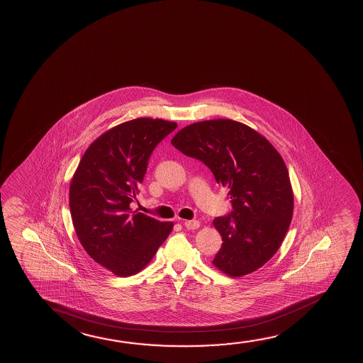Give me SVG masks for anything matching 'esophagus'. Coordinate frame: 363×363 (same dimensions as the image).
<instances>
[{
    "label": "esophagus",
    "mask_w": 363,
    "mask_h": 363,
    "mask_svg": "<svg viewBox=\"0 0 363 363\" xmlns=\"http://www.w3.org/2000/svg\"><path fill=\"white\" fill-rule=\"evenodd\" d=\"M184 225L188 230H196V228H199L201 222L199 220H185Z\"/></svg>",
    "instance_id": "1"
}]
</instances>
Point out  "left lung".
I'll return each instance as SVG.
<instances>
[{"instance_id": "left-lung-1", "label": "left lung", "mask_w": 363, "mask_h": 363, "mask_svg": "<svg viewBox=\"0 0 363 363\" xmlns=\"http://www.w3.org/2000/svg\"><path fill=\"white\" fill-rule=\"evenodd\" d=\"M172 144L204 162L217 183L230 189L233 211L213 220L223 241L213 265L232 277L265 265L293 218V188L277 150L251 127L227 118L185 126Z\"/></svg>"}]
</instances>
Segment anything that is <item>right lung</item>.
<instances>
[{"label":"right lung","instance_id":"add662e5","mask_svg":"<svg viewBox=\"0 0 363 363\" xmlns=\"http://www.w3.org/2000/svg\"><path fill=\"white\" fill-rule=\"evenodd\" d=\"M177 122L140 117L112 127L82 156L69 186L75 233L86 252L117 277L138 274L149 265L173 230L133 211L147 162L156 145Z\"/></svg>","mask_w":363,"mask_h":363}]
</instances>
